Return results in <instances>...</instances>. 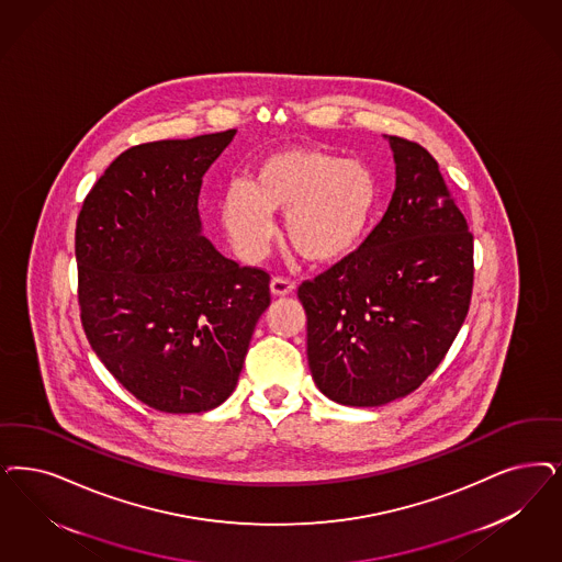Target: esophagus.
Returning a JSON list of instances; mask_svg holds the SVG:
<instances>
[{"label":"esophagus","mask_w":562,"mask_h":562,"mask_svg":"<svg viewBox=\"0 0 562 562\" xmlns=\"http://www.w3.org/2000/svg\"><path fill=\"white\" fill-rule=\"evenodd\" d=\"M270 291L273 296H289L294 292V284L284 278H273L270 282Z\"/></svg>","instance_id":"34e87169"}]
</instances>
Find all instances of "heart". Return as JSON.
I'll use <instances>...</instances> for the list:
<instances>
[{
    "instance_id": "heart-1",
    "label": "heart",
    "mask_w": 562,
    "mask_h": 562,
    "mask_svg": "<svg viewBox=\"0 0 562 562\" xmlns=\"http://www.w3.org/2000/svg\"><path fill=\"white\" fill-rule=\"evenodd\" d=\"M380 203L373 172L357 159L292 147L268 155L251 182H233L222 196V224L234 249L247 261L270 251L273 212L284 215L292 249L313 263H334L368 236Z\"/></svg>"
}]
</instances>
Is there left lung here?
<instances>
[{"label":"left lung","instance_id":"obj_1","mask_svg":"<svg viewBox=\"0 0 562 562\" xmlns=\"http://www.w3.org/2000/svg\"><path fill=\"white\" fill-rule=\"evenodd\" d=\"M396 184L361 249L299 286L315 386L347 407H382L422 386L463 326L473 236L438 161L384 135Z\"/></svg>","mask_w":562,"mask_h":562}]
</instances>
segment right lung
<instances>
[{
	"mask_svg": "<svg viewBox=\"0 0 562 562\" xmlns=\"http://www.w3.org/2000/svg\"><path fill=\"white\" fill-rule=\"evenodd\" d=\"M236 131L117 155L77 220L78 303L101 363L164 413L220 407L236 387L270 276L205 238L203 176Z\"/></svg>",
	"mask_w": 562,
	"mask_h": 562,
	"instance_id": "add662e5",
	"label": "right lung"
}]
</instances>
